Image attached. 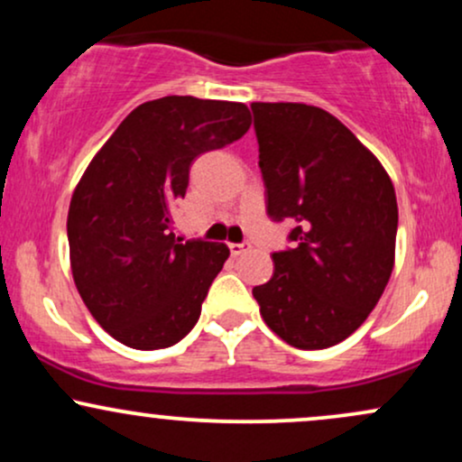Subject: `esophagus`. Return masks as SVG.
<instances>
[{
	"instance_id": "1",
	"label": "esophagus",
	"mask_w": 462,
	"mask_h": 462,
	"mask_svg": "<svg viewBox=\"0 0 462 462\" xmlns=\"http://www.w3.org/2000/svg\"><path fill=\"white\" fill-rule=\"evenodd\" d=\"M227 247H230V252H232V256H238V254H243V252H247L249 247V243L247 241H243V243H227Z\"/></svg>"
}]
</instances>
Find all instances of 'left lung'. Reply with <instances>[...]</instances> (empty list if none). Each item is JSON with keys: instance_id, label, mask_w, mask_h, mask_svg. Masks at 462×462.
Wrapping results in <instances>:
<instances>
[{"instance_id": "1", "label": "left lung", "mask_w": 462, "mask_h": 462, "mask_svg": "<svg viewBox=\"0 0 462 462\" xmlns=\"http://www.w3.org/2000/svg\"><path fill=\"white\" fill-rule=\"evenodd\" d=\"M252 113L267 215L293 224V247L273 254L272 280L252 293L289 346L332 347L363 326L393 272V182L323 108L254 102Z\"/></svg>"}]
</instances>
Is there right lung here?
Wrapping results in <instances>:
<instances>
[{
    "label": "right lung",
    "instance_id": "right-lung-1",
    "mask_svg": "<svg viewBox=\"0 0 462 462\" xmlns=\"http://www.w3.org/2000/svg\"><path fill=\"white\" fill-rule=\"evenodd\" d=\"M245 104L169 95L141 104L95 153L67 217L73 282L95 321L134 349L176 346L230 256L226 243L171 232L199 153L238 141Z\"/></svg>",
    "mask_w": 462,
    "mask_h": 462
}]
</instances>
